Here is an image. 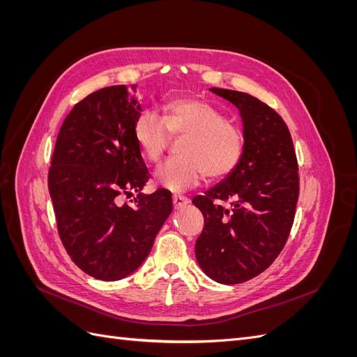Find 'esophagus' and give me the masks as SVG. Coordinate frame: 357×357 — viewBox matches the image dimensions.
<instances>
[{"label":"esophagus","mask_w":357,"mask_h":357,"mask_svg":"<svg viewBox=\"0 0 357 357\" xmlns=\"http://www.w3.org/2000/svg\"><path fill=\"white\" fill-rule=\"evenodd\" d=\"M172 204H174V208H180V207H183V205L189 204V199L186 197L174 195V197H172Z\"/></svg>","instance_id":"34e87169"}]
</instances>
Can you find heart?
Masks as SVG:
<instances>
[{
  "label": "heart",
  "mask_w": 357,
  "mask_h": 357,
  "mask_svg": "<svg viewBox=\"0 0 357 357\" xmlns=\"http://www.w3.org/2000/svg\"><path fill=\"white\" fill-rule=\"evenodd\" d=\"M162 112L164 117L143 110L132 125L135 143L149 162L162 158L171 137L183 138L178 144L181 158L168 160L155 171L158 188L185 192L198 186L204 177L208 181L223 180L240 165L245 135L214 105L193 96H178L169 100Z\"/></svg>",
  "instance_id": "heart-1"
}]
</instances>
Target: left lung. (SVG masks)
<instances>
[{
    "label": "left lung",
    "instance_id": "obj_1",
    "mask_svg": "<svg viewBox=\"0 0 357 357\" xmlns=\"http://www.w3.org/2000/svg\"><path fill=\"white\" fill-rule=\"evenodd\" d=\"M210 91L240 110L245 150L231 176L192 199L204 215L195 255L214 282L238 284L283 250L299 195L298 160L287 125L271 107L244 92Z\"/></svg>",
    "mask_w": 357,
    "mask_h": 357
}]
</instances>
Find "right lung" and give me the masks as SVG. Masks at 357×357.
Listing matches in <instances>:
<instances>
[{
    "label": "right lung",
    "mask_w": 357,
    "mask_h": 357,
    "mask_svg": "<svg viewBox=\"0 0 357 357\" xmlns=\"http://www.w3.org/2000/svg\"><path fill=\"white\" fill-rule=\"evenodd\" d=\"M139 113L125 84L96 91L73 107L52 156L49 192L61 241L82 271L104 282L144 262L172 211L167 190L142 193L149 171L132 135ZM132 191V206L118 202Z\"/></svg>",
    "instance_id": "add662e5"
}]
</instances>
